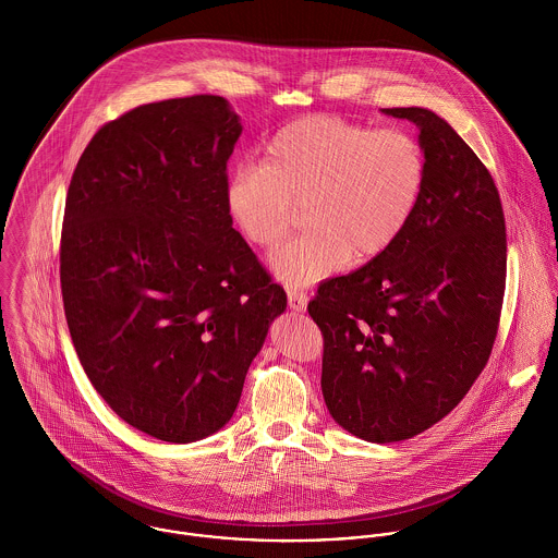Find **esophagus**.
<instances>
[{
	"mask_svg": "<svg viewBox=\"0 0 558 558\" xmlns=\"http://www.w3.org/2000/svg\"><path fill=\"white\" fill-rule=\"evenodd\" d=\"M307 292L303 290H288V305L292 312H305L307 307Z\"/></svg>",
	"mask_w": 558,
	"mask_h": 558,
	"instance_id": "obj_1",
	"label": "esophagus"
}]
</instances>
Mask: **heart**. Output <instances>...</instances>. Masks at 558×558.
<instances>
[{
    "label": "heart",
    "mask_w": 558,
    "mask_h": 558,
    "mask_svg": "<svg viewBox=\"0 0 558 558\" xmlns=\"http://www.w3.org/2000/svg\"><path fill=\"white\" fill-rule=\"evenodd\" d=\"M427 178L425 150L401 129L374 131L337 116L283 126L262 162H242L226 184V208L246 242L275 248L305 206V230L281 246L275 275L305 288L389 251L410 226Z\"/></svg>",
    "instance_id": "b5f03b06"
}]
</instances>
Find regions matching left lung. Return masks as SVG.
<instances>
[{"label":"left lung","instance_id":"obj_1","mask_svg":"<svg viewBox=\"0 0 558 558\" xmlns=\"http://www.w3.org/2000/svg\"><path fill=\"white\" fill-rule=\"evenodd\" d=\"M383 111L421 131L423 197L389 251L324 281L307 305L324 337L328 412L380 445L429 429L471 391L496 341L507 277L505 215L487 167L434 111Z\"/></svg>","mask_w":558,"mask_h":558}]
</instances>
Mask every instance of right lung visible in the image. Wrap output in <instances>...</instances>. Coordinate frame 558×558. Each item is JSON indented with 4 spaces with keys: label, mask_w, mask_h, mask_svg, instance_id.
<instances>
[{
    "label": "right lung",
    "mask_w": 558,
    "mask_h": 558,
    "mask_svg": "<svg viewBox=\"0 0 558 558\" xmlns=\"http://www.w3.org/2000/svg\"><path fill=\"white\" fill-rule=\"evenodd\" d=\"M239 116L223 96L102 124L75 167L60 281L81 365L109 408L165 442L221 429L286 292L226 208Z\"/></svg>",
    "instance_id": "right-lung-1"
}]
</instances>
